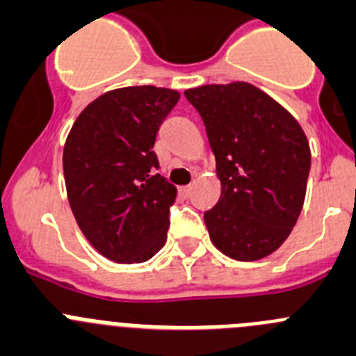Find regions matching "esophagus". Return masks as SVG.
Returning <instances> with one entry per match:
<instances>
[{"label":"esophagus","mask_w":356,"mask_h":356,"mask_svg":"<svg viewBox=\"0 0 356 356\" xmlns=\"http://www.w3.org/2000/svg\"><path fill=\"white\" fill-rule=\"evenodd\" d=\"M191 190H193L191 186H181V188H179V193H181L184 198H188L191 195Z\"/></svg>","instance_id":"esophagus-1"}]
</instances>
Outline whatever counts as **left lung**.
I'll return each mask as SVG.
<instances>
[{"label": "left lung", "instance_id": "8db88e82", "mask_svg": "<svg viewBox=\"0 0 356 356\" xmlns=\"http://www.w3.org/2000/svg\"><path fill=\"white\" fill-rule=\"evenodd\" d=\"M206 124L222 197L206 211L209 238L227 257L259 261L289 238L305 202L310 147L284 106L245 81L184 92Z\"/></svg>", "mask_w": 356, "mask_h": 356}]
</instances>
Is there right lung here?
Here are the masks:
<instances>
[{
  "instance_id": "add662e5",
  "label": "right lung",
  "mask_w": 356,
  "mask_h": 356,
  "mask_svg": "<svg viewBox=\"0 0 356 356\" xmlns=\"http://www.w3.org/2000/svg\"><path fill=\"white\" fill-rule=\"evenodd\" d=\"M179 97L152 85L110 90L79 113L67 136L70 209L85 238L110 261L145 262L166 243L177 188L154 174L152 147Z\"/></svg>"
}]
</instances>
